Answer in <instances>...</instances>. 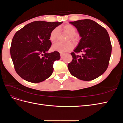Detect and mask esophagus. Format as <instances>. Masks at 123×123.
I'll return each instance as SVG.
<instances>
[{"instance_id":"esophagus-1","label":"esophagus","mask_w":123,"mask_h":123,"mask_svg":"<svg viewBox=\"0 0 123 123\" xmlns=\"http://www.w3.org/2000/svg\"><path fill=\"white\" fill-rule=\"evenodd\" d=\"M60 55H61V58H62V57H63V56H64V54L61 53V54H60Z\"/></svg>"}]
</instances>
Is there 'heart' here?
Segmentation results:
<instances>
[{"instance_id":"heart-1","label":"heart","mask_w":123,"mask_h":123,"mask_svg":"<svg viewBox=\"0 0 123 123\" xmlns=\"http://www.w3.org/2000/svg\"><path fill=\"white\" fill-rule=\"evenodd\" d=\"M63 30L65 32L69 34L67 40L70 39L73 42H76L78 39V36L75 34L76 32V29L71 25H66L63 27ZM59 35V29L58 28H54L50 34L49 39L52 42H54L58 38ZM74 47L73 44L70 42L62 43L57 42L54 43L52 46L53 51H58L59 52L64 53L72 50Z\"/></svg>"}]
</instances>
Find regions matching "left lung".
Wrapping results in <instances>:
<instances>
[{"instance_id":"left-lung-1","label":"left lung","mask_w":123,"mask_h":123,"mask_svg":"<svg viewBox=\"0 0 123 123\" xmlns=\"http://www.w3.org/2000/svg\"><path fill=\"white\" fill-rule=\"evenodd\" d=\"M75 26L81 39L71 53L73 59L68 65L70 73L80 80L89 81L98 78L108 67L112 46L106 30L91 19L70 22ZM81 52L82 55H76Z\"/></svg>"}]
</instances>
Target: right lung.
Wrapping results in <instances>:
<instances>
[{
	"label": "right lung",
	"mask_w": 123,
	"mask_h": 123,
	"mask_svg": "<svg viewBox=\"0 0 123 123\" xmlns=\"http://www.w3.org/2000/svg\"><path fill=\"white\" fill-rule=\"evenodd\" d=\"M62 22L36 21L16 32L12 40L10 54L16 73L33 83L42 82L53 71V64L61 58L57 51L47 53L52 44L51 32Z\"/></svg>",
	"instance_id": "obj_1"
}]
</instances>
